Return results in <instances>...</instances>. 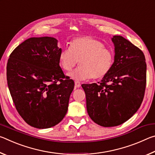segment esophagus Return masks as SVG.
I'll return each instance as SVG.
<instances>
[{"instance_id": "34e87169", "label": "esophagus", "mask_w": 155, "mask_h": 155, "mask_svg": "<svg viewBox=\"0 0 155 155\" xmlns=\"http://www.w3.org/2000/svg\"><path fill=\"white\" fill-rule=\"evenodd\" d=\"M74 83H75V87H76L78 88V87H81V83L79 82H78V81H75Z\"/></svg>"}]
</instances>
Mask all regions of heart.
<instances>
[{"label": "heart", "mask_w": 155, "mask_h": 155, "mask_svg": "<svg viewBox=\"0 0 155 155\" xmlns=\"http://www.w3.org/2000/svg\"><path fill=\"white\" fill-rule=\"evenodd\" d=\"M78 61L80 67L68 74L72 79H98L109 72L114 54L101 41L91 36L81 37L71 41L70 48H63L59 55V65L64 71H70Z\"/></svg>", "instance_id": "obj_1"}]
</instances>
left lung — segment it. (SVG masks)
<instances>
[{"label":"left lung","mask_w":155,"mask_h":155,"mask_svg":"<svg viewBox=\"0 0 155 155\" xmlns=\"http://www.w3.org/2000/svg\"><path fill=\"white\" fill-rule=\"evenodd\" d=\"M114 61L99 84H83L89 116L104 127L123 124L134 115L143 101L146 63L143 52L120 35L111 38Z\"/></svg>","instance_id":"1"}]
</instances>
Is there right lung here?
Returning a JSON list of instances; mask_svg holds the SVG:
<instances>
[{"label":"right lung","mask_w":155,"mask_h":155,"mask_svg":"<svg viewBox=\"0 0 155 155\" xmlns=\"http://www.w3.org/2000/svg\"><path fill=\"white\" fill-rule=\"evenodd\" d=\"M52 37L31 38L15 48L7 65V80L18 114L37 128L57 125L66 114L74 81L59 64L61 48Z\"/></svg>","instance_id":"obj_1"}]
</instances>
